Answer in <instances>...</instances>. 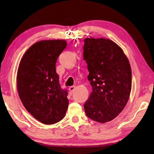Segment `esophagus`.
Wrapping results in <instances>:
<instances>
[{"mask_svg": "<svg viewBox=\"0 0 154 154\" xmlns=\"http://www.w3.org/2000/svg\"><path fill=\"white\" fill-rule=\"evenodd\" d=\"M75 88H76V86H75V85H72V86H71L69 88V92L70 94H72V92H74V90H75Z\"/></svg>", "mask_w": 154, "mask_h": 154, "instance_id": "obj_1", "label": "esophagus"}]
</instances>
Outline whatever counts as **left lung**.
<instances>
[{
  "label": "left lung",
  "instance_id": "obj_1",
  "mask_svg": "<svg viewBox=\"0 0 154 154\" xmlns=\"http://www.w3.org/2000/svg\"><path fill=\"white\" fill-rule=\"evenodd\" d=\"M83 59L92 92L84 104L86 116L105 123L116 118L128 101L132 72L128 59L119 45L107 38L84 39Z\"/></svg>",
  "mask_w": 154,
  "mask_h": 154
}]
</instances>
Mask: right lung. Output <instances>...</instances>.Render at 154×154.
I'll return each mask as SVG.
<instances>
[{"label":"right lung","instance_id":"obj_1","mask_svg":"<svg viewBox=\"0 0 154 154\" xmlns=\"http://www.w3.org/2000/svg\"><path fill=\"white\" fill-rule=\"evenodd\" d=\"M67 45L64 40H44L30 47L21 59L17 73L18 94L26 109L45 124L63 119L69 106L56 63Z\"/></svg>","mask_w":154,"mask_h":154}]
</instances>
